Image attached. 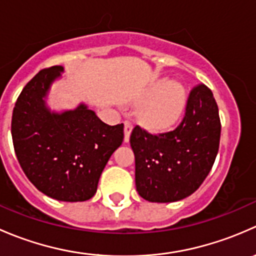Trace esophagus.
Instances as JSON below:
<instances>
[{
	"label": "esophagus",
	"mask_w": 256,
	"mask_h": 256,
	"mask_svg": "<svg viewBox=\"0 0 256 256\" xmlns=\"http://www.w3.org/2000/svg\"><path fill=\"white\" fill-rule=\"evenodd\" d=\"M131 131H132V125H131L130 121H125V122H124V134H125L124 141H125V142H128V141H130Z\"/></svg>",
	"instance_id": "obj_1"
}]
</instances>
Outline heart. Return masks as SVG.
Returning a JSON list of instances; mask_svg holds the SVG:
<instances>
[{
  "label": "heart",
  "mask_w": 256,
  "mask_h": 256,
  "mask_svg": "<svg viewBox=\"0 0 256 256\" xmlns=\"http://www.w3.org/2000/svg\"><path fill=\"white\" fill-rule=\"evenodd\" d=\"M151 99L140 108L138 120L151 132H164L171 128L182 115L186 104V90L180 82H160L147 94Z\"/></svg>",
  "instance_id": "obj_1"
}]
</instances>
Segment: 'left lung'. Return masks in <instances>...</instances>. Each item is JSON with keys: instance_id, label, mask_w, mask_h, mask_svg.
Returning <instances> with one entry per match:
<instances>
[{"instance_id": "8db88e82", "label": "left lung", "mask_w": 256, "mask_h": 256, "mask_svg": "<svg viewBox=\"0 0 256 256\" xmlns=\"http://www.w3.org/2000/svg\"><path fill=\"white\" fill-rule=\"evenodd\" d=\"M220 118L213 92L193 88L184 118L174 130L151 135L136 126L130 136L136 190L148 202H177L192 194L208 176L220 141Z\"/></svg>"}]
</instances>
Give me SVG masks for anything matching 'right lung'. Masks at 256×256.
I'll use <instances>...</instances> for the list:
<instances>
[{
  "mask_svg": "<svg viewBox=\"0 0 256 256\" xmlns=\"http://www.w3.org/2000/svg\"><path fill=\"white\" fill-rule=\"evenodd\" d=\"M60 66L40 70L23 88L12 114L14 152L38 190L63 202H82L96 193L100 174L124 140V125L102 122L86 105L54 112L46 104Z\"/></svg>",
  "mask_w": 256,
  "mask_h": 256,
  "instance_id": "1",
  "label": "right lung"
}]
</instances>
